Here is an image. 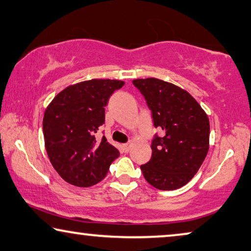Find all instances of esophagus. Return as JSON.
Returning a JSON list of instances; mask_svg holds the SVG:
<instances>
[{
	"label": "esophagus",
	"instance_id": "34e87169",
	"mask_svg": "<svg viewBox=\"0 0 251 251\" xmlns=\"http://www.w3.org/2000/svg\"><path fill=\"white\" fill-rule=\"evenodd\" d=\"M130 147H132V144H129V143L123 145V148H124V151H125V152H128L129 150H130Z\"/></svg>",
	"mask_w": 251,
	"mask_h": 251
}]
</instances>
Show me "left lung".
<instances>
[{"label":"left lung","mask_w":251,"mask_h":251,"mask_svg":"<svg viewBox=\"0 0 251 251\" xmlns=\"http://www.w3.org/2000/svg\"><path fill=\"white\" fill-rule=\"evenodd\" d=\"M154 126L162 137L152 141V156L141 170L150 185L160 190L185 186L197 174L209 148V121L195 98L178 85L155 77L136 78Z\"/></svg>","instance_id":"left-lung-1"}]
</instances>
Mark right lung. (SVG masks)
<instances>
[{"label": "right lung", "instance_id": "obj_1", "mask_svg": "<svg viewBox=\"0 0 251 251\" xmlns=\"http://www.w3.org/2000/svg\"><path fill=\"white\" fill-rule=\"evenodd\" d=\"M124 81L92 78L62 90L44 114L45 148L54 169L66 182L90 187L106 177L118 150L96 137L104 123V106Z\"/></svg>", "mask_w": 251, "mask_h": 251}]
</instances>
